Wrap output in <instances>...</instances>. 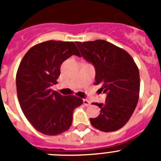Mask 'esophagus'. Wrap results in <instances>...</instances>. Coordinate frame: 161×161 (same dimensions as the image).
<instances>
[{
    "label": "esophagus",
    "mask_w": 161,
    "mask_h": 161,
    "mask_svg": "<svg viewBox=\"0 0 161 161\" xmlns=\"http://www.w3.org/2000/svg\"><path fill=\"white\" fill-rule=\"evenodd\" d=\"M83 104L84 105H85V106H89V105H90V102H89V101H88L87 99H84L83 100Z\"/></svg>",
    "instance_id": "obj_1"
}]
</instances>
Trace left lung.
<instances>
[{
  "label": "left lung",
  "instance_id": "obj_1",
  "mask_svg": "<svg viewBox=\"0 0 161 161\" xmlns=\"http://www.w3.org/2000/svg\"><path fill=\"white\" fill-rule=\"evenodd\" d=\"M81 56L94 66L95 85L106 93L105 103H93L101 109L92 126L105 132L122 128L131 117L139 93V72L126 51L105 40L76 42Z\"/></svg>",
  "mask_w": 161,
  "mask_h": 161
}]
</instances>
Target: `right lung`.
Masks as SVG:
<instances>
[{
    "label": "right lung",
    "instance_id": "right-lung-1",
    "mask_svg": "<svg viewBox=\"0 0 161 161\" xmlns=\"http://www.w3.org/2000/svg\"><path fill=\"white\" fill-rule=\"evenodd\" d=\"M80 56L73 42L50 40L32 47L21 61L17 93L25 118L38 131L57 136L72 125L75 108L83 103L76 96H63L51 87L58 83L60 66L72 55Z\"/></svg>",
    "mask_w": 161,
    "mask_h": 161
}]
</instances>
